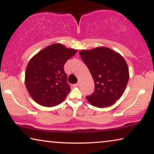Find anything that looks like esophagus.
I'll use <instances>...</instances> for the list:
<instances>
[{"label":"esophagus","mask_w":154,"mask_h":154,"mask_svg":"<svg viewBox=\"0 0 154 154\" xmlns=\"http://www.w3.org/2000/svg\"><path fill=\"white\" fill-rule=\"evenodd\" d=\"M79 85V83H76V84H75V85H73L72 86H73L74 87H78Z\"/></svg>","instance_id":"esophagus-1"}]
</instances>
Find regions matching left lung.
<instances>
[{
  "label": "left lung",
  "mask_w": 154,
  "mask_h": 154,
  "mask_svg": "<svg viewBox=\"0 0 154 154\" xmlns=\"http://www.w3.org/2000/svg\"><path fill=\"white\" fill-rule=\"evenodd\" d=\"M94 81V93L87 96L92 106L106 108L121 97L129 80L127 63L118 53L106 47L79 52Z\"/></svg>",
  "instance_id": "8db88e82"
}]
</instances>
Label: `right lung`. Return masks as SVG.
Wrapping results in <instances>:
<instances>
[{
  "label": "right lung",
  "instance_id": "add662e5",
  "mask_svg": "<svg viewBox=\"0 0 154 154\" xmlns=\"http://www.w3.org/2000/svg\"><path fill=\"white\" fill-rule=\"evenodd\" d=\"M77 53L60 44H53L36 54L25 74L26 89L36 103L46 107L60 104L70 91L64 65Z\"/></svg>",
  "mask_w": 154,
  "mask_h": 154
}]
</instances>
